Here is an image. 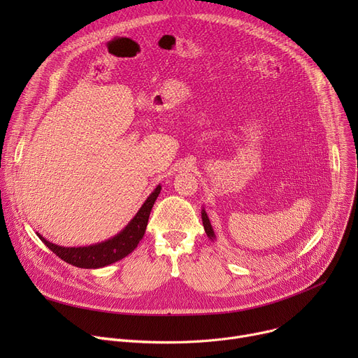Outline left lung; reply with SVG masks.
Masks as SVG:
<instances>
[{
	"label": "left lung",
	"mask_w": 358,
	"mask_h": 358,
	"mask_svg": "<svg viewBox=\"0 0 358 358\" xmlns=\"http://www.w3.org/2000/svg\"><path fill=\"white\" fill-rule=\"evenodd\" d=\"M201 220H203L204 231H206V234H208L209 239L215 241V239H216V235H215V231H213V228H212V223H210V220H209V217H208V213H206L204 208L201 209Z\"/></svg>",
	"instance_id": "8db88e82"
}]
</instances>
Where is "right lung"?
Masks as SVG:
<instances>
[{
    "instance_id": "obj_1",
    "label": "right lung",
    "mask_w": 358,
    "mask_h": 358,
    "mask_svg": "<svg viewBox=\"0 0 358 358\" xmlns=\"http://www.w3.org/2000/svg\"><path fill=\"white\" fill-rule=\"evenodd\" d=\"M161 193V184L155 187V190L149 194V197L142 204V208L138 210V213L134 216L126 227L113 238L92 243L88 247H61L56 243L49 242L45 239L41 234L36 235L45 243V245L58 255L61 259L75 267L80 268H101L113 262L120 261L122 258L127 257L131 251H134L139 241L143 238L148 219L150 215V210L154 208V203Z\"/></svg>"
}]
</instances>
